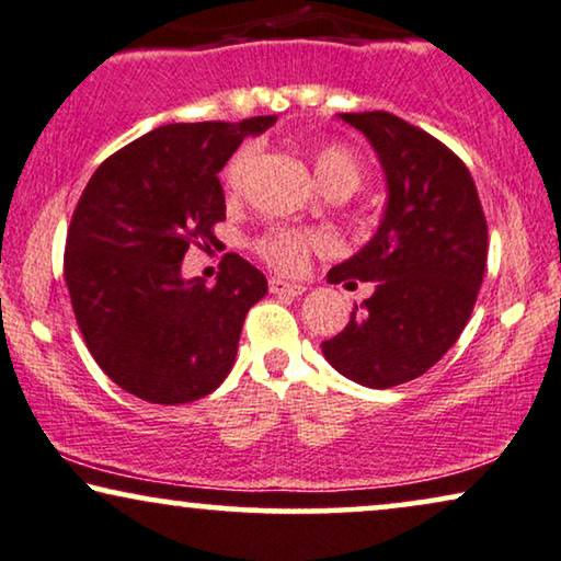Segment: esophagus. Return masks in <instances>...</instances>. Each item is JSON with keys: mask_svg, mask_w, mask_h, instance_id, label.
Here are the masks:
<instances>
[{"mask_svg": "<svg viewBox=\"0 0 561 561\" xmlns=\"http://www.w3.org/2000/svg\"><path fill=\"white\" fill-rule=\"evenodd\" d=\"M268 289H272L274 295H289V297H297V295L305 293L302 285H289V282L276 279V276H272V279H268Z\"/></svg>", "mask_w": 561, "mask_h": 561, "instance_id": "esophagus-1", "label": "esophagus"}]
</instances>
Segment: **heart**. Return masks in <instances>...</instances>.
Instances as JSON below:
<instances>
[{
  "mask_svg": "<svg viewBox=\"0 0 561 561\" xmlns=\"http://www.w3.org/2000/svg\"><path fill=\"white\" fill-rule=\"evenodd\" d=\"M253 158H256V147L243 145L232 152V158L225 165V186L236 191L243 183L248 168H251ZM313 170L316 179L321 186L329 191L331 196H350L363 186L365 181V165L359 154L352 147L342 145V141H323L318 145L313 154ZM333 240L325 232L318 230H297V228H268L266 232L253 240V251L256 256L268 264L276 272L293 274L300 272L308 261L310 253L329 251Z\"/></svg>",
  "mask_w": 561,
  "mask_h": 561,
  "instance_id": "obj_1",
  "label": "heart"
}]
</instances>
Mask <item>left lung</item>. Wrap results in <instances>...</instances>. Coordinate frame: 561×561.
Segmentation results:
<instances>
[{"label":"left lung","mask_w":561,"mask_h":561,"mask_svg":"<svg viewBox=\"0 0 561 561\" xmlns=\"http://www.w3.org/2000/svg\"><path fill=\"white\" fill-rule=\"evenodd\" d=\"M342 118L378 152L388 207L370 243L329 272L331 285L375 282V293L321 350L359 386L393 388L427 373L469 323L486 219L469 168L432 134L386 111Z\"/></svg>","instance_id":"1"}]
</instances>
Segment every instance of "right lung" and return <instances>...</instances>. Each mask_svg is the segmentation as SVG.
<instances>
[{
	"mask_svg": "<svg viewBox=\"0 0 561 561\" xmlns=\"http://www.w3.org/2000/svg\"><path fill=\"white\" fill-rule=\"evenodd\" d=\"M274 122L160 126L103 160L77 202L64 248L77 325L101 370L141 401L202 399L236 363L266 276L225 253L217 285L207 287L183 282L181 261L191 245L217 240L219 170L243 137Z\"/></svg>",
	"mask_w": 561,
	"mask_h": 561,
	"instance_id": "add662e5",
	"label": "right lung"
}]
</instances>
